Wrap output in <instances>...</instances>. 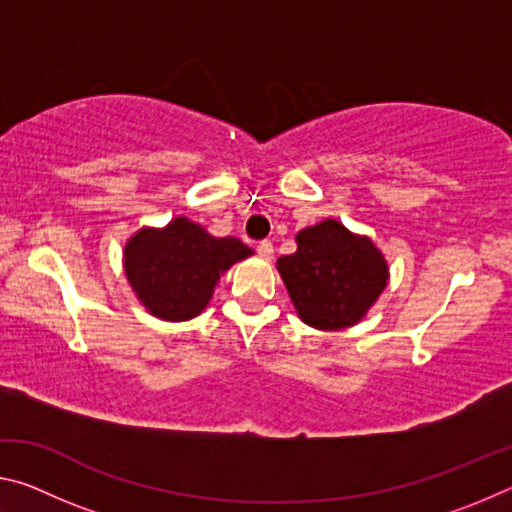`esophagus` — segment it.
Segmentation results:
<instances>
[{"mask_svg": "<svg viewBox=\"0 0 512 512\" xmlns=\"http://www.w3.org/2000/svg\"><path fill=\"white\" fill-rule=\"evenodd\" d=\"M257 253H259V257H262V259H271L273 257V241H268V239L259 241Z\"/></svg>", "mask_w": 512, "mask_h": 512, "instance_id": "obj_1", "label": "esophagus"}]
</instances>
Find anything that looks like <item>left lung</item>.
I'll return each instance as SVG.
<instances>
[{
  "label": "left lung",
  "mask_w": 512,
  "mask_h": 512,
  "mask_svg": "<svg viewBox=\"0 0 512 512\" xmlns=\"http://www.w3.org/2000/svg\"><path fill=\"white\" fill-rule=\"evenodd\" d=\"M298 250L277 259L302 323L316 329L357 325L388 282V264L368 237L325 219L296 235Z\"/></svg>",
  "instance_id": "obj_1"
}]
</instances>
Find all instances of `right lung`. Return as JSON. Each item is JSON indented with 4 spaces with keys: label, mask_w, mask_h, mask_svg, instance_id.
Returning a JSON list of instances; mask_svg holds the SVG:
<instances>
[{
    "label": "right lung",
    "mask_w": 512,
    "mask_h": 512,
    "mask_svg": "<svg viewBox=\"0 0 512 512\" xmlns=\"http://www.w3.org/2000/svg\"><path fill=\"white\" fill-rule=\"evenodd\" d=\"M253 255L235 237H212L187 216L142 228L124 248V271L137 300L162 320H189L210 302L221 273Z\"/></svg>",
    "instance_id": "right-lung-1"
}]
</instances>
